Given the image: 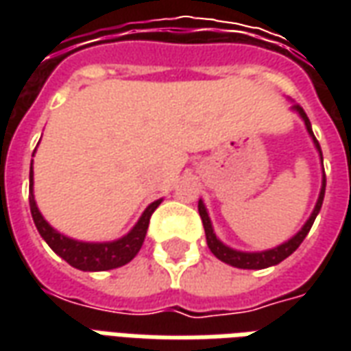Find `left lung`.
<instances>
[{"instance_id": "1", "label": "left lung", "mask_w": 351, "mask_h": 351, "mask_svg": "<svg viewBox=\"0 0 351 351\" xmlns=\"http://www.w3.org/2000/svg\"><path fill=\"white\" fill-rule=\"evenodd\" d=\"M297 112V114L301 116L302 122L306 125V131H308V135L314 141V146H316V150L319 152V160L324 163V158H322V148H319V143L314 137V133H312V125H310V120L306 112L302 110L301 105H293L291 107ZM324 195H325V173H324V180H322V190H319V197H317V203L314 206V210L310 214V218L306 220V223L302 226L301 231L299 233H295L289 241H286L284 244H280L276 248H271V250H263V252H241V250H233V248H229L226 244L221 243L220 239L216 237L213 229V223H210V218H208V213H206L205 203L203 201H199V216H201V220H203V228H205V235H206V244H208V248L213 252L216 258L223 261V263L231 265V267H237V269H267V267H272V265H278L280 261H284L286 258H289L291 254H293L301 243L304 241V237L308 235L310 228H312V223L316 220L317 213H319V208H322V203H324Z\"/></svg>"}]
</instances>
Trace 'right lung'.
<instances>
[{"label":"right lung","instance_id":"obj_1","mask_svg":"<svg viewBox=\"0 0 351 351\" xmlns=\"http://www.w3.org/2000/svg\"><path fill=\"white\" fill-rule=\"evenodd\" d=\"M160 203L161 199H158V201H154L152 205L146 206V210L138 218L135 228L131 229L128 235L118 239V241H112V243H82V241H75V239H69V237L58 233L56 229L52 228L49 221L43 218V214L39 213L34 197V167H29V210H32L35 228L60 258L65 259L67 263L75 267V269H79V271H108V269H118L122 265L130 263L131 259L137 256L143 243H145L150 216L160 206Z\"/></svg>","mask_w":351,"mask_h":351}]
</instances>
